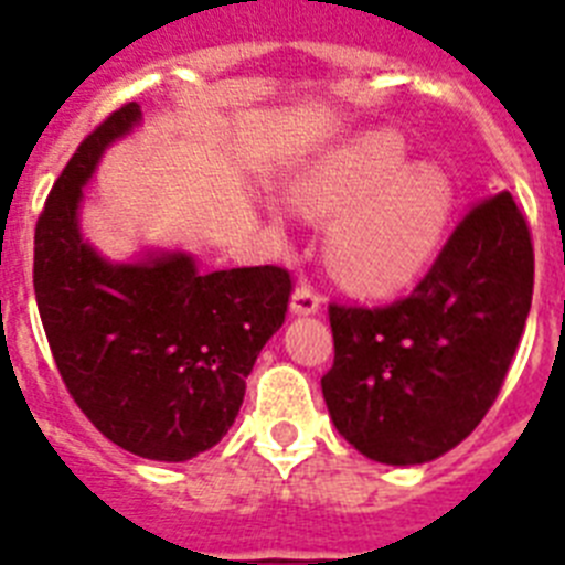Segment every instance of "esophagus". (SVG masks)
I'll return each mask as SVG.
<instances>
[{
	"instance_id": "1",
	"label": "esophagus",
	"mask_w": 565,
	"mask_h": 565,
	"mask_svg": "<svg viewBox=\"0 0 565 565\" xmlns=\"http://www.w3.org/2000/svg\"><path fill=\"white\" fill-rule=\"evenodd\" d=\"M319 308H322V294H319L311 282L297 286V291L291 294V313L308 317V313H317Z\"/></svg>"
}]
</instances>
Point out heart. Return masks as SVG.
I'll list each match as a JSON object with an SVG mask.
<instances>
[{
    "label": "heart",
    "mask_w": 565,
    "mask_h": 565,
    "mask_svg": "<svg viewBox=\"0 0 565 565\" xmlns=\"http://www.w3.org/2000/svg\"><path fill=\"white\" fill-rule=\"evenodd\" d=\"M294 201L311 217L337 214L326 246L344 286L387 294L441 246L456 192L436 163H407L402 135L376 129L322 154L294 183Z\"/></svg>",
    "instance_id": "1"
}]
</instances>
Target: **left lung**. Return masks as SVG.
Segmentation results:
<instances>
[{"label": "left lung", "instance_id": "left-lung-1", "mask_svg": "<svg viewBox=\"0 0 565 565\" xmlns=\"http://www.w3.org/2000/svg\"><path fill=\"white\" fill-rule=\"evenodd\" d=\"M535 252L512 194L467 212L424 279L391 306L328 308L322 396L362 456L433 461L476 430L501 393L532 308Z\"/></svg>", "mask_w": 565, "mask_h": 565}]
</instances>
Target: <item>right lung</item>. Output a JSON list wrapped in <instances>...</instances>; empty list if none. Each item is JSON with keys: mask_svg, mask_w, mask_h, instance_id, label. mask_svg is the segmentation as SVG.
Here are the masks:
<instances>
[{"mask_svg": "<svg viewBox=\"0 0 565 565\" xmlns=\"http://www.w3.org/2000/svg\"><path fill=\"white\" fill-rule=\"evenodd\" d=\"M141 124L115 109L70 158L36 223L33 288L50 351L84 416L152 461H189L228 433L263 344L286 322L291 274L198 271L189 254L109 263L78 228L104 149Z\"/></svg>", "mask_w": 565, "mask_h": 565, "instance_id": "add662e5", "label": "right lung"}]
</instances>
